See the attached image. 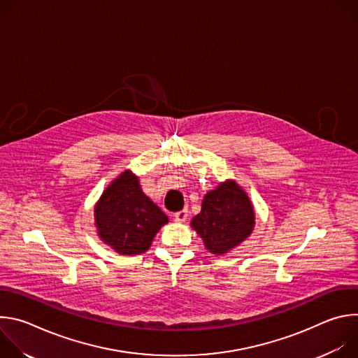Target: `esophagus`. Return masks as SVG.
<instances>
[{
  "mask_svg": "<svg viewBox=\"0 0 358 358\" xmlns=\"http://www.w3.org/2000/svg\"><path fill=\"white\" fill-rule=\"evenodd\" d=\"M187 217H188L187 210H181V211H178V213L174 214V220H176L177 222H184V221L187 220Z\"/></svg>",
  "mask_w": 358,
  "mask_h": 358,
  "instance_id": "34e87169",
  "label": "esophagus"
}]
</instances>
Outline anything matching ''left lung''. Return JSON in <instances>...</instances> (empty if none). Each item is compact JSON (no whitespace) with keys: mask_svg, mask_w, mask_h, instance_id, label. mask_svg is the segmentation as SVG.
I'll use <instances>...</instances> for the list:
<instances>
[{"mask_svg":"<svg viewBox=\"0 0 358 358\" xmlns=\"http://www.w3.org/2000/svg\"><path fill=\"white\" fill-rule=\"evenodd\" d=\"M255 220L257 214L246 191L229 178L206 194L191 228L210 253L225 255L250 236Z\"/></svg>","mask_w":358,"mask_h":358,"instance_id":"obj_1","label":"left lung"}]
</instances>
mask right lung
I'll return each mask as SVG.
<instances>
[{"label": "right lung", "mask_w": 358, "mask_h": 358, "mask_svg": "<svg viewBox=\"0 0 358 358\" xmlns=\"http://www.w3.org/2000/svg\"><path fill=\"white\" fill-rule=\"evenodd\" d=\"M93 213L97 236L119 255L144 253L169 222L130 170L120 173L101 192Z\"/></svg>", "instance_id": "right-lung-1"}]
</instances>
